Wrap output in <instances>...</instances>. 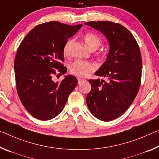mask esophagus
Returning <instances> with one entry per match:
<instances>
[{"label":"esophagus","instance_id":"esophagus-1","mask_svg":"<svg viewBox=\"0 0 159 159\" xmlns=\"http://www.w3.org/2000/svg\"><path fill=\"white\" fill-rule=\"evenodd\" d=\"M77 80H78V82H79V84H80V83H81L83 80H84V79H81V78H78Z\"/></svg>","mask_w":159,"mask_h":159}]
</instances>
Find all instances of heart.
Wrapping results in <instances>:
<instances>
[{"instance_id":"heart-1","label":"heart","mask_w":159,"mask_h":159,"mask_svg":"<svg viewBox=\"0 0 159 159\" xmlns=\"http://www.w3.org/2000/svg\"><path fill=\"white\" fill-rule=\"evenodd\" d=\"M83 38H84L85 44L91 49H96L102 43L101 38L98 35L93 33V32H87L84 34ZM72 42L71 39H69L65 43L64 48H63V54L64 56L69 55ZM95 69V64H93L91 62L84 61V60H76L69 65L70 72L72 74L78 75V76H86Z\"/></svg>"}]
</instances>
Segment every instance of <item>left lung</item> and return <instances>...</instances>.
Masks as SVG:
<instances>
[{
  "mask_svg": "<svg viewBox=\"0 0 159 159\" xmlns=\"http://www.w3.org/2000/svg\"><path fill=\"white\" fill-rule=\"evenodd\" d=\"M105 35L110 44L107 60L95 75L107 80H89L91 90L86 102L98 120L109 122L119 117L134 101L139 90L142 61L132 34L122 25L110 21L87 22Z\"/></svg>",
  "mask_w": 159,
  "mask_h": 159,
  "instance_id": "8db88e82",
  "label": "left lung"
}]
</instances>
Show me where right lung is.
Returning <instances> with one entry per match:
<instances>
[{
	"label": "right lung",
	"instance_id": "1",
	"mask_svg": "<svg viewBox=\"0 0 159 159\" xmlns=\"http://www.w3.org/2000/svg\"><path fill=\"white\" fill-rule=\"evenodd\" d=\"M82 26L57 21L39 24L30 30L17 48L14 61L17 92L27 111L37 119L57 117L76 86L78 80L74 75H66L60 83L54 82L52 76L67 71L61 64L63 48Z\"/></svg>",
	"mask_w": 159,
	"mask_h": 159
}]
</instances>
